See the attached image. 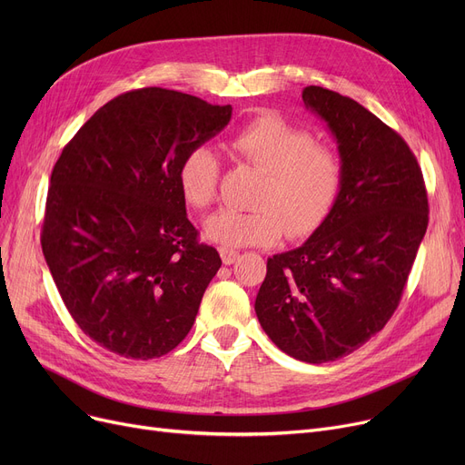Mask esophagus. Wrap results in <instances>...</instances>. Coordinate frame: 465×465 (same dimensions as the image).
I'll list each match as a JSON object with an SVG mask.
<instances>
[{"mask_svg":"<svg viewBox=\"0 0 465 465\" xmlns=\"http://www.w3.org/2000/svg\"><path fill=\"white\" fill-rule=\"evenodd\" d=\"M220 258H223V262L226 263V265H232V263H235L237 260H239V252L237 251H233V249H220Z\"/></svg>","mask_w":465,"mask_h":465,"instance_id":"esophagus-1","label":"esophagus"}]
</instances>
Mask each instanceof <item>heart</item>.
<instances>
[{
  "label": "heart",
  "instance_id": "obj_1",
  "mask_svg": "<svg viewBox=\"0 0 465 465\" xmlns=\"http://www.w3.org/2000/svg\"><path fill=\"white\" fill-rule=\"evenodd\" d=\"M230 151L258 169L252 211L223 209L205 223V235L224 249L272 245L286 230L300 237L319 228L343 188V163L309 130L277 114H263L239 128ZM179 190L193 209L209 207L218 190L220 160L207 144L190 149L179 163Z\"/></svg>",
  "mask_w": 465,
  "mask_h": 465
}]
</instances>
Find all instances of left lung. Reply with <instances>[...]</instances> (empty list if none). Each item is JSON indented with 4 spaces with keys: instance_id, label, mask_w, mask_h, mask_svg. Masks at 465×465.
Wrapping results in <instances>:
<instances>
[{
    "instance_id": "obj_1",
    "label": "left lung",
    "mask_w": 465,
    "mask_h": 465,
    "mask_svg": "<svg viewBox=\"0 0 465 465\" xmlns=\"http://www.w3.org/2000/svg\"><path fill=\"white\" fill-rule=\"evenodd\" d=\"M302 97L337 141L343 188L302 247L267 260L254 309L282 352L324 363L360 349L398 309L428 228V192L417 156L373 113L322 86Z\"/></svg>"
}]
</instances>
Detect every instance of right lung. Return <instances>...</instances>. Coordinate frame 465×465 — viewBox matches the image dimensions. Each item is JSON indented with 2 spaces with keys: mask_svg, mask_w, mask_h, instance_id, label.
Instances as JSON below:
<instances>
[{
  "mask_svg": "<svg viewBox=\"0 0 465 465\" xmlns=\"http://www.w3.org/2000/svg\"><path fill=\"white\" fill-rule=\"evenodd\" d=\"M230 118L232 105L139 88L97 109L64 146L41 247L73 321L105 351L160 358L193 326L223 260L198 241L177 173Z\"/></svg>",
  "mask_w": 465,
  "mask_h": 465,
  "instance_id": "obj_1",
  "label": "right lung"
}]
</instances>
